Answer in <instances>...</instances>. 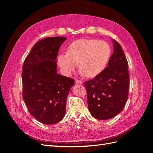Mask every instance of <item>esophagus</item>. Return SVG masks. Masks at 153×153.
I'll return each instance as SVG.
<instances>
[{
  "mask_svg": "<svg viewBox=\"0 0 153 153\" xmlns=\"http://www.w3.org/2000/svg\"><path fill=\"white\" fill-rule=\"evenodd\" d=\"M76 84L82 85V84H83V82H82V81H80V80H76Z\"/></svg>",
  "mask_w": 153,
  "mask_h": 153,
  "instance_id": "34e87169",
  "label": "esophagus"
}]
</instances>
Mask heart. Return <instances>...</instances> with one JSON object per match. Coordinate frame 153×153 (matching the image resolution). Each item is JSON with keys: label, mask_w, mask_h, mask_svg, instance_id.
I'll return each mask as SVG.
<instances>
[{"label": "heart", "mask_w": 153, "mask_h": 153, "mask_svg": "<svg viewBox=\"0 0 153 153\" xmlns=\"http://www.w3.org/2000/svg\"><path fill=\"white\" fill-rule=\"evenodd\" d=\"M110 54V46L104 41L78 39L68 46L67 53L58 55L57 63L66 76L71 75L79 64L82 75L94 78L105 70Z\"/></svg>", "instance_id": "b5f03b06"}]
</instances>
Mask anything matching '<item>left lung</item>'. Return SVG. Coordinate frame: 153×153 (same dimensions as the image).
<instances>
[{
  "mask_svg": "<svg viewBox=\"0 0 153 153\" xmlns=\"http://www.w3.org/2000/svg\"><path fill=\"white\" fill-rule=\"evenodd\" d=\"M114 53L105 70L93 79L87 81L88 108L92 117L107 120L116 116L123 110L128 97L129 73L124 51L112 39Z\"/></svg>",
  "mask_w": 153,
  "mask_h": 153,
  "instance_id": "left-lung-1",
  "label": "left lung"
}]
</instances>
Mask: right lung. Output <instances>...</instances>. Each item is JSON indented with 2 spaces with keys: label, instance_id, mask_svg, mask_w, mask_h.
Instances as JSON below:
<instances>
[{
  "label": "right lung",
  "instance_id": "1",
  "mask_svg": "<svg viewBox=\"0 0 153 153\" xmlns=\"http://www.w3.org/2000/svg\"><path fill=\"white\" fill-rule=\"evenodd\" d=\"M65 37L38 41L22 68L23 99L30 114L40 123L53 124L64 118L66 100L75 81L57 73V57Z\"/></svg>",
  "mask_w": 153,
  "mask_h": 153
}]
</instances>
